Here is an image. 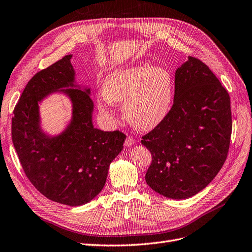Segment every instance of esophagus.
I'll return each instance as SVG.
<instances>
[{
    "label": "esophagus",
    "instance_id": "1",
    "mask_svg": "<svg viewBox=\"0 0 252 252\" xmlns=\"http://www.w3.org/2000/svg\"><path fill=\"white\" fill-rule=\"evenodd\" d=\"M133 144H134V138H133L132 136L128 135V136L126 137V140H125L124 145H125L126 147H130V146H132Z\"/></svg>",
    "mask_w": 252,
    "mask_h": 252
}]
</instances>
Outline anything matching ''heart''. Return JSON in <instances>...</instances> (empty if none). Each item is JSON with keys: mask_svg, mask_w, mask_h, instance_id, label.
Segmentation results:
<instances>
[{"mask_svg": "<svg viewBox=\"0 0 252 252\" xmlns=\"http://www.w3.org/2000/svg\"><path fill=\"white\" fill-rule=\"evenodd\" d=\"M174 79L163 67L148 63L121 68L107 76L97 101L112 118L115 102H123L126 120L138 130H151L167 118L174 100Z\"/></svg>", "mask_w": 252, "mask_h": 252, "instance_id": "b5f03b06", "label": "heart"}]
</instances>
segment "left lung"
Wrapping results in <instances>:
<instances>
[{
    "label": "left lung",
    "instance_id": "left-lung-1",
    "mask_svg": "<svg viewBox=\"0 0 252 252\" xmlns=\"http://www.w3.org/2000/svg\"><path fill=\"white\" fill-rule=\"evenodd\" d=\"M231 128L227 91L209 66L189 56L175 73L169 115L142 137L152 155L147 185L172 199L200 192L226 160Z\"/></svg>",
    "mask_w": 252,
    "mask_h": 252
}]
</instances>
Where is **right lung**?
Instances as JSON below:
<instances>
[{
    "label": "right lung",
    "mask_w": 252,
    "mask_h": 252,
    "mask_svg": "<svg viewBox=\"0 0 252 252\" xmlns=\"http://www.w3.org/2000/svg\"><path fill=\"white\" fill-rule=\"evenodd\" d=\"M72 55L34 75L13 110L11 136L21 166L31 184L52 201L82 205L105 185L110 162L123 149L126 135L94 128L90 90H62L73 102V120L56 137L43 134L38 125V102L50 93L74 86Z\"/></svg>",
    "instance_id": "obj_1"
}]
</instances>
